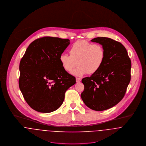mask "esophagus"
I'll return each mask as SVG.
<instances>
[{
	"label": "esophagus",
	"mask_w": 146,
	"mask_h": 146,
	"mask_svg": "<svg viewBox=\"0 0 146 146\" xmlns=\"http://www.w3.org/2000/svg\"><path fill=\"white\" fill-rule=\"evenodd\" d=\"M81 81V78H76V82L78 83V82H80Z\"/></svg>",
	"instance_id": "esophagus-1"
}]
</instances>
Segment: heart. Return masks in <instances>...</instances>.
Returning a JSON list of instances; mask_svg holds the SVG:
<instances>
[{
    "label": "heart",
    "instance_id": "heart-1",
    "mask_svg": "<svg viewBox=\"0 0 146 146\" xmlns=\"http://www.w3.org/2000/svg\"><path fill=\"white\" fill-rule=\"evenodd\" d=\"M70 55L62 54L59 61L64 70L71 72L78 65L72 74L78 77L87 73L92 74L97 73L104 65L106 58L104 48L100 44H94L86 41H78L69 49Z\"/></svg>",
    "mask_w": 146,
    "mask_h": 146
}]
</instances>
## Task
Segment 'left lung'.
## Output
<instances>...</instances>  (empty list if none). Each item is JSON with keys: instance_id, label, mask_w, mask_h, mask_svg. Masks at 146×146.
Instances as JSON below:
<instances>
[{"instance_id": "left-lung-1", "label": "left lung", "mask_w": 146, "mask_h": 146, "mask_svg": "<svg viewBox=\"0 0 146 146\" xmlns=\"http://www.w3.org/2000/svg\"><path fill=\"white\" fill-rule=\"evenodd\" d=\"M91 41L103 46L106 58L97 73L82 80L84 89L81 96L91 109L103 111L117 104L124 96L130 81L131 61L120 42L108 37H96Z\"/></svg>"}]
</instances>
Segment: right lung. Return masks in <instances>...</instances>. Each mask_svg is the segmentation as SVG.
<instances>
[{"instance_id":"1","label":"right lung","mask_w":146,"mask_h":146,"mask_svg":"<svg viewBox=\"0 0 146 146\" xmlns=\"http://www.w3.org/2000/svg\"><path fill=\"white\" fill-rule=\"evenodd\" d=\"M70 44L69 39L44 37L31 42L19 64V89L29 105L48 113L62 105L66 91L76 78L65 71L59 61Z\"/></svg>"}]
</instances>
